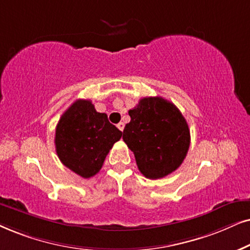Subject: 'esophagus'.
I'll return each instance as SVG.
<instances>
[{
	"label": "esophagus",
	"mask_w": 250,
	"mask_h": 250,
	"mask_svg": "<svg viewBox=\"0 0 250 250\" xmlns=\"http://www.w3.org/2000/svg\"><path fill=\"white\" fill-rule=\"evenodd\" d=\"M116 127H118L121 131H123V129H125V123L120 122V123H118V125H116Z\"/></svg>",
	"instance_id": "esophagus-1"
}]
</instances>
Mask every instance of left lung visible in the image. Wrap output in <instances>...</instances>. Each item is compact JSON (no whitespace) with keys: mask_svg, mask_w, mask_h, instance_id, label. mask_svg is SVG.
<instances>
[{"mask_svg":"<svg viewBox=\"0 0 250 250\" xmlns=\"http://www.w3.org/2000/svg\"><path fill=\"white\" fill-rule=\"evenodd\" d=\"M123 141L134 152L139 171L159 179L175 171L188 154V125L176 106L162 97H145L129 109Z\"/></svg>","mask_w":250,"mask_h":250,"instance_id":"8db88e82","label":"left lung"}]
</instances>
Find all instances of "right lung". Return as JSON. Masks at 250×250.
Listing matches in <instances>:
<instances>
[{
	"instance_id": "add662e5",
	"label": "right lung",
	"mask_w": 250,
	"mask_h": 250,
	"mask_svg": "<svg viewBox=\"0 0 250 250\" xmlns=\"http://www.w3.org/2000/svg\"><path fill=\"white\" fill-rule=\"evenodd\" d=\"M122 137L105 113L90 101L78 99L64 112L56 128V152L62 164L83 178L101 170L106 155Z\"/></svg>"
}]
</instances>
